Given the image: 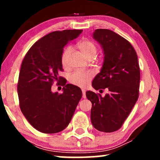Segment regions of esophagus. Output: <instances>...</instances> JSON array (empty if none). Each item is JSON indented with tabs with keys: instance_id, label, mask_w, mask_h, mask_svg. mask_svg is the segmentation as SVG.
<instances>
[{
	"instance_id": "34e87169",
	"label": "esophagus",
	"mask_w": 160,
	"mask_h": 160,
	"mask_svg": "<svg viewBox=\"0 0 160 160\" xmlns=\"http://www.w3.org/2000/svg\"><path fill=\"white\" fill-rule=\"evenodd\" d=\"M82 97H83V98H86V90H85V89H82Z\"/></svg>"
}]
</instances>
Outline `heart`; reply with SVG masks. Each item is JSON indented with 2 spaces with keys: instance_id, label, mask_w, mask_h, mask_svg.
Masks as SVG:
<instances>
[{
  "instance_id": "obj_1",
  "label": "heart",
  "mask_w": 160,
  "mask_h": 160,
  "mask_svg": "<svg viewBox=\"0 0 160 160\" xmlns=\"http://www.w3.org/2000/svg\"><path fill=\"white\" fill-rule=\"evenodd\" d=\"M78 48L87 58L92 59L95 58L98 52V47L94 41L88 39L81 41L78 43ZM72 52V48L68 47L63 50L61 55V62L63 67H67L68 65L69 56ZM93 73L91 71H76L70 76L69 81L71 84L80 87H86L92 79Z\"/></svg>"
}]
</instances>
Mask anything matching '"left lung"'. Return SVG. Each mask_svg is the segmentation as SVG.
Returning <instances> with one entry per match:
<instances>
[{"label":"left lung","instance_id":"8db88e82","mask_svg":"<svg viewBox=\"0 0 160 160\" xmlns=\"http://www.w3.org/2000/svg\"><path fill=\"white\" fill-rule=\"evenodd\" d=\"M93 37L101 44L105 57L92 85L96 90L107 88L108 92L103 98L94 92H86L92 105L91 122L100 132H112L122 128L138 98V60L132 44L112 30L97 29Z\"/></svg>","mask_w":160,"mask_h":160}]
</instances>
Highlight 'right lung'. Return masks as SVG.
<instances>
[{"label": "right lung", "mask_w": 160, "mask_h": 160, "mask_svg": "<svg viewBox=\"0 0 160 160\" xmlns=\"http://www.w3.org/2000/svg\"><path fill=\"white\" fill-rule=\"evenodd\" d=\"M82 32L64 30L46 35L30 47L22 62L17 84L19 107L29 123L43 133L64 130L82 97L79 87L66 84L64 78L59 76L63 71V48ZM54 81L63 87L62 93L52 92Z\"/></svg>", "instance_id": "obj_1"}]
</instances>
